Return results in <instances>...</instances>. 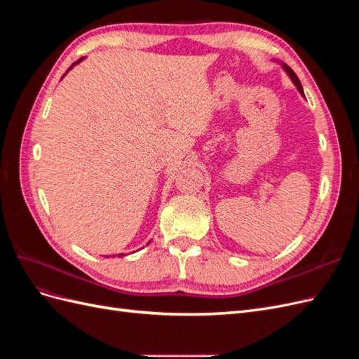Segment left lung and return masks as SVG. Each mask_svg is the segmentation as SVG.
<instances>
[{"mask_svg":"<svg viewBox=\"0 0 359 359\" xmlns=\"http://www.w3.org/2000/svg\"><path fill=\"white\" fill-rule=\"evenodd\" d=\"M283 69L286 70V73L289 74V78L292 79V82L293 83H295V86H297V88H298V91L301 93V95H304V91H302V85H301V82H299V79H298V76L295 74V73H293V70L287 66V64H283Z\"/></svg>","mask_w":359,"mask_h":359,"instance_id":"1","label":"left lung"}]
</instances>
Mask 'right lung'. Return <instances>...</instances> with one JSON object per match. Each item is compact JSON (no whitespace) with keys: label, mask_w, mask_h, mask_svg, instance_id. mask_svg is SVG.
I'll return each instance as SVG.
<instances>
[{"label":"right lung","mask_w":359,"mask_h":359,"mask_svg":"<svg viewBox=\"0 0 359 359\" xmlns=\"http://www.w3.org/2000/svg\"><path fill=\"white\" fill-rule=\"evenodd\" d=\"M82 60H83V58H79V60H78V61H76V62H73V64H72V66H70V69H72V67H73V66H74V64H78V62H81V61H82ZM70 69H69V70H70ZM66 73H67V72H66ZM119 256H124V255H119Z\"/></svg>","instance_id":"1"}]
</instances>
